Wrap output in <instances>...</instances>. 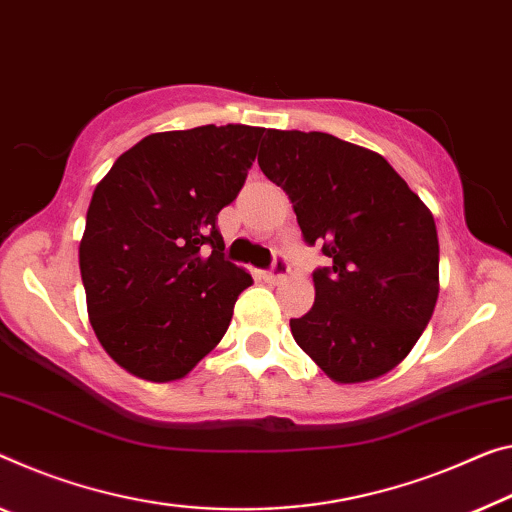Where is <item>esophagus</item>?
Segmentation results:
<instances>
[{"label": "esophagus", "instance_id": "1", "mask_svg": "<svg viewBox=\"0 0 512 512\" xmlns=\"http://www.w3.org/2000/svg\"><path fill=\"white\" fill-rule=\"evenodd\" d=\"M288 272H290V265H288V261H286V256H274V263H272V270L270 272H265L263 277L267 279V281H272V283H277V281H281V279H286L288 277Z\"/></svg>", "mask_w": 512, "mask_h": 512}]
</instances>
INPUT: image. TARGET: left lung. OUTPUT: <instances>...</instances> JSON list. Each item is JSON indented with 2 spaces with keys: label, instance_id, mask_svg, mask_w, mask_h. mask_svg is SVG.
I'll list each match as a JSON object with an SVG mask.
<instances>
[{
  "label": "left lung",
  "instance_id": "8db88e82",
  "mask_svg": "<svg viewBox=\"0 0 512 512\" xmlns=\"http://www.w3.org/2000/svg\"><path fill=\"white\" fill-rule=\"evenodd\" d=\"M258 164L332 261L313 272L311 311L290 320L297 345L341 384L393 371L437 304L432 212L380 153L327 132L267 130Z\"/></svg>",
  "mask_w": 512,
  "mask_h": 512
}]
</instances>
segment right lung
<instances>
[{
	"instance_id": "1",
	"label": "right lung",
	"mask_w": 512,
	"mask_h": 512,
	"mask_svg": "<svg viewBox=\"0 0 512 512\" xmlns=\"http://www.w3.org/2000/svg\"><path fill=\"white\" fill-rule=\"evenodd\" d=\"M265 128L148 135L96 185L80 242L93 332L148 382L185 377L222 341L251 274L224 258L219 210L238 196Z\"/></svg>"
}]
</instances>
